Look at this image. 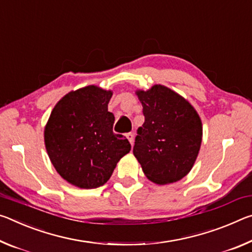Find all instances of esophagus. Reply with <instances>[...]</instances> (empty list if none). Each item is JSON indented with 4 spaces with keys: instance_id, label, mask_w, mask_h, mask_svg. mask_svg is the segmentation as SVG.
Returning a JSON list of instances; mask_svg holds the SVG:
<instances>
[{
    "instance_id": "34e87169",
    "label": "esophagus",
    "mask_w": 252,
    "mask_h": 252,
    "mask_svg": "<svg viewBox=\"0 0 252 252\" xmlns=\"http://www.w3.org/2000/svg\"><path fill=\"white\" fill-rule=\"evenodd\" d=\"M126 137H127V139H128V141H129L130 145L133 146V144H134V134H133V133H128V134L126 135Z\"/></svg>"
}]
</instances>
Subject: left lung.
I'll list each match as a JSON object with an SVG mask.
<instances>
[{
	"label": "left lung",
	"mask_w": 252,
	"mask_h": 252,
	"mask_svg": "<svg viewBox=\"0 0 252 252\" xmlns=\"http://www.w3.org/2000/svg\"><path fill=\"white\" fill-rule=\"evenodd\" d=\"M135 94L142 102L145 122L137 130L134 156L152 182H177L189 174L199 155V114L187 99L163 85Z\"/></svg>",
	"instance_id": "left-lung-1"
}]
</instances>
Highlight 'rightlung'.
I'll return each mask as SVG.
<instances>
[{"label":"right lung","mask_w":252,"mask_h":252,"mask_svg":"<svg viewBox=\"0 0 252 252\" xmlns=\"http://www.w3.org/2000/svg\"><path fill=\"white\" fill-rule=\"evenodd\" d=\"M111 96V90L94 85L70 92L57 102L44 127L49 158L58 174L77 188L104 185L130 151L128 139L113 131Z\"/></svg>","instance_id":"1"}]
</instances>
